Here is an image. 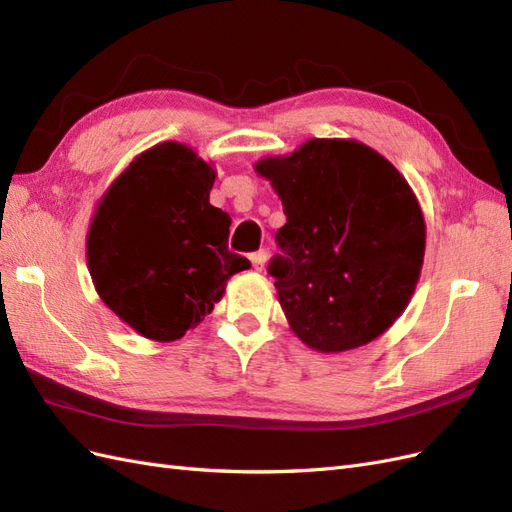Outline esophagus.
I'll return each instance as SVG.
<instances>
[{
  "label": "esophagus",
  "mask_w": 512,
  "mask_h": 512,
  "mask_svg": "<svg viewBox=\"0 0 512 512\" xmlns=\"http://www.w3.org/2000/svg\"><path fill=\"white\" fill-rule=\"evenodd\" d=\"M267 252L265 250H258V252H254L252 256H250V260H252V267L256 269V271H262L265 269V265H267Z\"/></svg>",
  "instance_id": "esophagus-1"
}]
</instances>
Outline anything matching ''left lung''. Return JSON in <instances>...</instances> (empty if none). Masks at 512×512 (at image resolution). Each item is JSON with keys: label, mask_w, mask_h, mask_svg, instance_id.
Returning <instances> with one entry per match:
<instances>
[{"label": "left lung", "mask_w": 512, "mask_h": 512, "mask_svg": "<svg viewBox=\"0 0 512 512\" xmlns=\"http://www.w3.org/2000/svg\"><path fill=\"white\" fill-rule=\"evenodd\" d=\"M254 170L286 213L269 273L292 333L324 354L374 342L423 269L427 228L406 177L354 138H309Z\"/></svg>", "instance_id": "left-lung-1"}]
</instances>
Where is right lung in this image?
I'll use <instances>...</instances> for the list:
<instances>
[{
  "label": "right lung",
  "instance_id": "right-lung-1",
  "mask_svg": "<svg viewBox=\"0 0 512 512\" xmlns=\"http://www.w3.org/2000/svg\"><path fill=\"white\" fill-rule=\"evenodd\" d=\"M215 168L177 141L145 149L108 185L87 230L102 303L132 331L175 342L250 260L228 252L230 215L209 203Z\"/></svg>",
  "mask_w": 512,
  "mask_h": 512
}]
</instances>
